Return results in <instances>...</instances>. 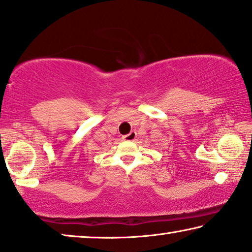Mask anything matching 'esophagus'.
<instances>
[{
    "label": "esophagus",
    "mask_w": 252,
    "mask_h": 252,
    "mask_svg": "<svg viewBox=\"0 0 252 252\" xmlns=\"http://www.w3.org/2000/svg\"><path fill=\"white\" fill-rule=\"evenodd\" d=\"M136 137H137V133L134 132V131H131L130 133H127V134H126V136H123V139L126 140V141H133L134 139H136Z\"/></svg>",
    "instance_id": "1"
}]
</instances>
